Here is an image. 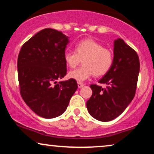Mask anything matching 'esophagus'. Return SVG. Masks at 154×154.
Segmentation results:
<instances>
[{
  "mask_svg": "<svg viewBox=\"0 0 154 154\" xmlns=\"http://www.w3.org/2000/svg\"><path fill=\"white\" fill-rule=\"evenodd\" d=\"M78 87H79V88H81L82 87H83V84L80 83V82H78Z\"/></svg>",
  "mask_w": 154,
  "mask_h": 154,
  "instance_id": "obj_1",
  "label": "esophagus"
}]
</instances>
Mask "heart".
<instances>
[{
    "mask_svg": "<svg viewBox=\"0 0 154 154\" xmlns=\"http://www.w3.org/2000/svg\"><path fill=\"white\" fill-rule=\"evenodd\" d=\"M75 52H65L64 59L69 68L74 69L81 62L83 66L69 73V76L83 82L92 75L99 77L106 74L112 66L113 54L111 50L92 39H85L75 45Z\"/></svg>",
    "mask_w": 154,
    "mask_h": 154,
    "instance_id": "b5f03b06",
    "label": "heart"
}]
</instances>
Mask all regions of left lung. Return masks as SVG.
Instances as JSON below:
<instances>
[{"label":"left lung","mask_w":154,"mask_h":154,"mask_svg":"<svg viewBox=\"0 0 154 154\" xmlns=\"http://www.w3.org/2000/svg\"><path fill=\"white\" fill-rule=\"evenodd\" d=\"M113 54L112 66L99 81L108 85L103 88L96 84L90 85L92 94L86 103L90 114L103 122L117 118L132 102L140 73L137 53L123 39L114 41Z\"/></svg>","instance_id":"obj_1"}]
</instances>
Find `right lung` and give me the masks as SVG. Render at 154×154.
<instances>
[{
    "mask_svg": "<svg viewBox=\"0 0 154 154\" xmlns=\"http://www.w3.org/2000/svg\"><path fill=\"white\" fill-rule=\"evenodd\" d=\"M69 42L62 31L45 29L27 41L19 53L21 96L33 112L45 119L62 115L78 88L74 79L58 82L66 75L64 54Z\"/></svg>",
    "mask_w": 154,
    "mask_h": 154,
    "instance_id": "1",
    "label": "right lung"
}]
</instances>
